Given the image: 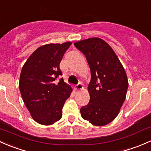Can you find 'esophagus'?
Wrapping results in <instances>:
<instances>
[{
	"label": "esophagus",
	"mask_w": 151,
	"mask_h": 151,
	"mask_svg": "<svg viewBox=\"0 0 151 151\" xmlns=\"http://www.w3.org/2000/svg\"><path fill=\"white\" fill-rule=\"evenodd\" d=\"M82 88H83V86H82L81 83H78L77 85H76L75 89L79 90V89H82Z\"/></svg>",
	"instance_id": "obj_1"
}]
</instances>
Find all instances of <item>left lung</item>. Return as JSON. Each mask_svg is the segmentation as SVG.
Returning a JSON list of instances; mask_svg holds the SVG:
<instances>
[{
	"mask_svg": "<svg viewBox=\"0 0 151 151\" xmlns=\"http://www.w3.org/2000/svg\"><path fill=\"white\" fill-rule=\"evenodd\" d=\"M74 45L86 56L91 70L90 100L81 107V114L93 125L105 126L116 119L125 100L127 74L113 49L101 38H88Z\"/></svg>",
	"mask_w": 151,
	"mask_h": 151,
	"instance_id": "obj_1",
	"label": "left lung"
}]
</instances>
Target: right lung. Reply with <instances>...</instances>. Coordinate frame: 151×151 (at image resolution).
Returning <instances> with one entry per match:
<instances>
[{
    "instance_id": "obj_1",
    "label": "right lung",
    "mask_w": 151,
    "mask_h": 151,
    "mask_svg": "<svg viewBox=\"0 0 151 151\" xmlns=\"http://www.w3.org/2000/svg\"><path fill=\"white\" fill-rule=\"evenodd\" d=\"M70 42L50 43L37 49L22 69L19 90L32 119L43 125H51L63 116L65 101L72 88L63 78L60 68Z\"/></svg>"
}]
</instances>
